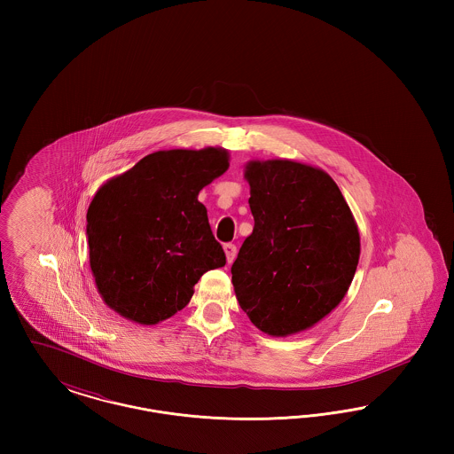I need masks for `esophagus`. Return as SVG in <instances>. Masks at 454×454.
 <instances>
[{
  "label": "esophagus",
  "mask_w": 454,
  "mask_h": 454,
  "mask_svg": "<svg viewBox=\"0 0 454 454\" xmlns=\"http://www.w3.org/2000/svg\"><path fill=\"white\" fill-rule=\"evenodd\" d=\"M224 254H226L228 263H231L233 260L237 259V247L233 243H226L224 245Z\"/></svg>",
  "instance_id": "34e87169"
}]
</instances>
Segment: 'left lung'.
I'll list each match as a JSON object with an SVG mask.
<instances>
[{
	"mask_svg": "<svg viewBox=\"0 0 454 454\" xmlns=\"http://www.w3.org/2000/svg\"><path fill=\"white\" fill-rule=\"evenodd\" d=\"M245 178L255 224L231 265L238 302L263 333H300L344 300L361 255L357 223L322 168L252 160Z\"/></svg>",
	"mask_w": 454,
	"mask_h": 454,
	"instance_id": "obj_1",
	"label": "left lung"
}]
</instances>
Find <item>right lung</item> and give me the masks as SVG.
I'll return each instance as SVG.
<instances>
[{"label": "right lung", "mask_w": 454, "mask_h": 454, "mask_svg": "<svg viewBox=\"0 0 454 454\" xmlns=\"http://www.w3.org/2000/svg\"><path fill=\"white\" fill-rule=\"evenodd\" d=\"M228 167L223 148L165 150L97 191L87 213L90 267L110 309L160 324L187 306L204 272L224 267L197 195Z\"/></svg>", "instance_id": "right-lung-1"}]
</instances>
